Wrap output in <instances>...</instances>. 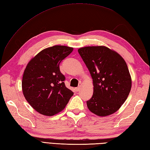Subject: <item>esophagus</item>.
<instances>
[{"label": "esophagus", "instance_id": "1", "mask_svg": "<svg viewBox=\"0 0 150 150\" xmlns=\"http://www.w3.org/2000/svg\"><path fill=\"white\" fill-rule=\"evenodd\" d=\"M80 89H81V86H79L78 87L76 88H75V90H76V92H79V91L80 90Z\"/></svg>", "mask_w": 150, "mask_h": 150}]
</instances>
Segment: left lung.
I'll return each instance as SVG.
<instances>
[{"mask_svg":"<svg viewBox=\"0 0 150 150\" xmlns=\"http://www.w3.org/2000/svg\"><path fill=\"white\" fill-rule=\"evenodd\" d=\"M78 52L93 79V93L86 101L88 108L101 117L113 114L125 103L132 86L125 60L104 46L80 47Z\"/></svg>","mask_w":150,"mask_h":150,"instance_id":"1","label":"left lung"}]
</instances>
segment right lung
I'll use <instances>...</instances> for the list:
<instances>
[{
    "label": "right lung",
    "instance_id": "add662e5",
    "mask_svg": "<svg viewBox=\"0 0 150 150\" xmlns=\"http://www.w3.org/2000/svg\"><path fill=\"white\" fill-rule=\"evenodd\" d=\"M73 47L56 45L40 52L29 61L21 85L25 99L40 114L52 116L62 111L73 96L65 86L59 64Z\"/></svg>",
    "mask_w": 150,
    "mask_h": 150
}]
</instances>
